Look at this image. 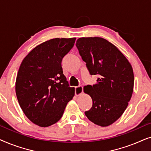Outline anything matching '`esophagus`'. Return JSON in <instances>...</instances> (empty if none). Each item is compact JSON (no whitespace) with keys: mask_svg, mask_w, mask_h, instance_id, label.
<instances>
[{"mask_svg":"<svg viewBox=\"0 0 151 151\" xmlns=\"http://www.w3.org/2000/svg\"><path fill=\"white\" fill-rule=\"evenodd\" d=\"M75 93H76V96H78L80 95H81L82 93H83V86L82 85H79L78 86H76L75 88Z\"/></svg>","mask_w":151,"mask_h":151,"instance_id":"1","label":"esophagus"}]
</instances>
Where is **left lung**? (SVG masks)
Listing matches in <instances>:
<instances>
[{
	"mask_svg": "<svg viewBox=\"0 0 151 151\" xmlns=\"http://www.w3.org/2000/svg\"><path fill=\"white\" fill-rule=\"evenodd\" d=\"M76 45L91 75L98 76L96 84L84 86L93 100L85 115L95 124L108 127L121 117L131 100L133 68L121 51L104 38H80Z\"/></svg>",
	"mask_w": 151,
	"mask_h": 151,
	"instance_id": "left-lung-1",
	"label": "left lung"
}]
</instances>
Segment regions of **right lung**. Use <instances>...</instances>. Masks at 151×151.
<instances>
[{
	"label": "right lung",
	"instance_id": "1",
	"mask_svg": "<svg viewBox=\"0 0 151 151\" xmlns=\"http://www.w3.org/2000/svg\"><path fill=\"white\" fill-rule=\"evenodd\" d=\"M76 39L53 38L42 42L28 53L20 66L16 97L24 115L39 127H47L59 121L75 95L61 63Z\"/></svg>",
	"mask_w": 151,
	"mask_h": 151
}]
</instances>
